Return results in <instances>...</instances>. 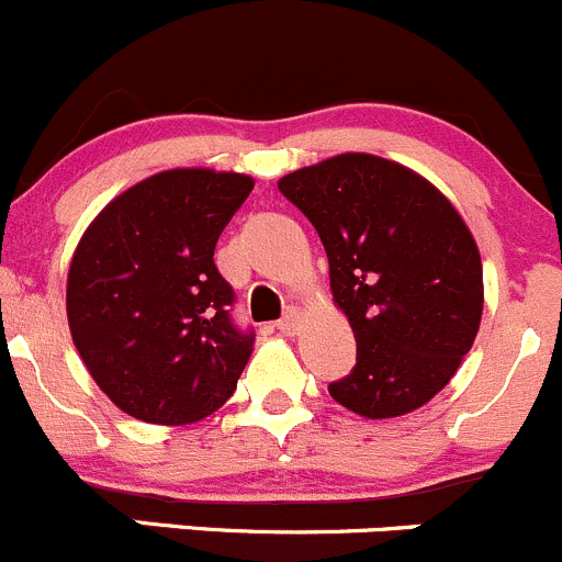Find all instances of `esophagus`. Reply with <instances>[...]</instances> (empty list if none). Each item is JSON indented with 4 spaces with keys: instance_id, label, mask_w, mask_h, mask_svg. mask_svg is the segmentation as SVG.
<instances>
[{
    "instance_id": "esophagus-1",
    "label": "esophagus",
    "mask_w": 562,
    "mask_h": 562,
    "mask_svg": "<svg viewBox=\"0 0 562 562\" xmlns=\"http://www.w3.org/2000/svg\"><path fill=\"white\" fill-rule=\"evenodd\" d=\"M279 330L286 333V336H294V333L300 330V311L294 308V305H289V308L283 311V316L279 319Z\"/></svg>"
}]
</instances>
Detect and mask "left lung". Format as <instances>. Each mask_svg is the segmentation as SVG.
Returning a JSON list of instances; mask_svg holds the SVG:
<instances>
[{
	"label": "left lung",
	"instance_id": "1",
	"mask_svg": "<svg viewBox=\"0 0 562 562\" xmlns=\"http://www.w3.org/2000/svg\"><path fill=\"white\" fill-rule=\"evenodd\" d=\"M314 224L330 289L358 341L355 369L327 391L363 418L435 398L475 341L481 254L453 204L407 166L344 153L281 177Z\"/></svg>",
	"mask_w": 562,
	"mask_h": 562
}]
</instances>
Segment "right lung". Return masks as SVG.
Returning <instances> with one entry per match:
<instances>
[{
	"label": "right lung",
	"instance_id": "obj_1",
	"mask_svg": "<svg viewBox=\"0 0 562 562\" xmlns=\"http://www.w3.org/2000/svg\"><path fill=\"white\" fill-rule=\"evenodd\" d=\"M251 188L235 171H160L105 204L81 237L68 273L70 336L122 413L196 424L235 393L254 330L232 319L235 289L213 254Z\"/></svg>",
	"mask_w": 562,
	"mask_h": 562
}]
</instances>
